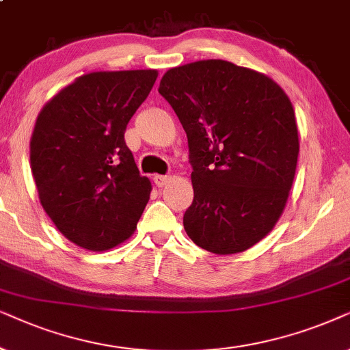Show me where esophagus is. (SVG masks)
I'll return each mask as SVG.
<instances>
[{
	"label": "esophagus",
	"mask_w": 350,
	"mask_h": 350,
	"mask_svg": "<svg viewBox=\"0 0 350 350\" xmlns=\"http://www.w3.org/2000/svg\"><path fill=\"white\" fill-rule=\"evenodd\" d=\"M170 176L167 174H155L153 176V183H155V185H158V187H163V185H166L167 183H170Z\"/></svg>",
	"instance_id": "1"
}]
</instances>
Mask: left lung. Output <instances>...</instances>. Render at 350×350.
<instances>
[{"label": "left lung", "instance_id": "obj_1", "mask_svg": "<svg viewBox=\"0 0 350 350\" xmlns=\"http://www.w3.org/2000/svg\"><path fill=\"white\" fill-rule=\"evenodd\" d=\"M158 92L187 134L193 202L185 232L214 254L251 248L273 229L295 179L290 99L265 75L217 59L167 70Z\"/></svg>", "mask_w": 350, "mask_h": 350}]
</instances>
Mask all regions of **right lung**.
Here are the masks:
<instances>
[{
	"instance_id": "add662e5",
	"label": "right lung",
	"mask_w": 350,
	"mask_h": 350,
	"mask_svg": "<svg viewBox=\"0 0 350 350\" xmlns=\"http://www.w3.org/2000/svg\"><path fill=\"white\" fill-rule=\"evenodd\" d=\"M157 70L83 75L40 111L30 163L40 202L75 245L105 251L133 235L150 197L124 131Z\"/></svg>"
}]
</instances>
